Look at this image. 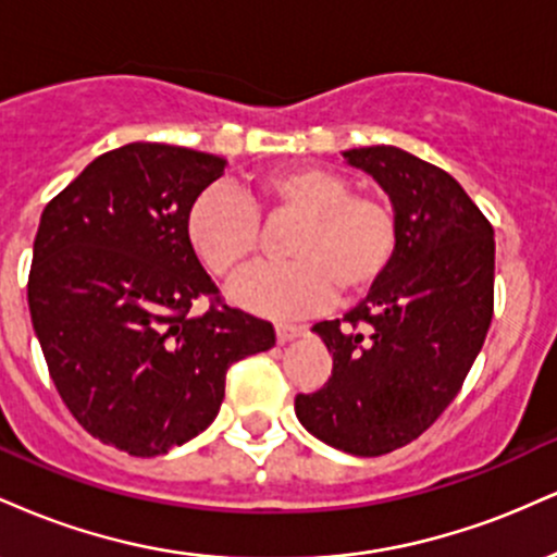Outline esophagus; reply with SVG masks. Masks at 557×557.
<instances>
[{
    "label": "esophagus",
    "mask_w": 557,
    "mask_h": 557,
    "mask_svg": "<svg viewBox=\"0 0 557 557\" xmlns=\"http://www.w3.org/2000/svg\"><path fill=\"white\" fill-rule=\"evenodd\" d=\"M274 332H277V343H290L293 337L304 335V327H300V324H290V322H277L274 324Z\"/></svg>",
    "instance_id": "1"
}]
</instances>
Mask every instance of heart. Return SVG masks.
<instances>
[{
	"mask_svg": "<svg viewBox=\"0 0 557 557\" xmlns=\"http://www.w3.org/2000/svg\"><path fill=\"white\" fill-rule=\"evenodd\" d=\"M267 220H298L287 264L261 267L233 285L235 304L270 317H298L341 296L354 300L382 283L400 246V220L385 196L356 194L341 172L296 164L257 183ZM188 240L216 277L233 280L257 259L261 216L248 198L209 188L188 212Z\"/></svg>",
	"mask_w": 557,
	"mask_h": 557,
	"instance_id": "1",
	"label": "heart"
}]
</instances>
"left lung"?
<instances>
[{
	"label": "left lung",
	"instance_id": "1",
	"mask_svg": "<svg viewBox=\"0 0 557 557\" xmlns=\"http://www.w3.org/2000/svg\"><path fill=\"white\" fill-rule=\"evenodd\" d=\"M343 157L387 190L400 246L356 309L314 324L332 374L296 395V413L322 443L372 458L430 430L461 389L495 309V233L456 177L424 159L395 146Z\"/></svg>",
	"mask_w": 557,
	"mask_h": 557
}]
</instances>
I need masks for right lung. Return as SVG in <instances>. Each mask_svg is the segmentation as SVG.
I'll return each instance as SVG.
<instances>
[{
    "label": "right lung",
    "mask_w": 557,
    "mask_h": 557,
    "mask_svg": "<svg viewBox=\"0 0 557 557\" xmlns=\"http://www.w3.org/2000/svg\"><path fill=\"white\" fill-rule=\"evenodd\" d=\"M227 159L168 144L96 157L44 209L30 322L78 424L151 458L212 424L235 361L270 350L267 319L230 309L188 240V212ZM198 297L208 311L190 315Z\"/></svg>",
    "instance_id": "1"
}]
</instances>
